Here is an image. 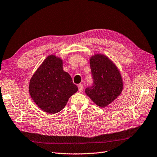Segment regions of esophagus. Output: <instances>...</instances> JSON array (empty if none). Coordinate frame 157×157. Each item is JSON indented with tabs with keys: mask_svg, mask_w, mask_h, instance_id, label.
Here are the masks:
<instances>
[{
	"mask_svg": "<svg viewBox=\"0 0 157 157\" xmlns=\"http://www.w3.org/2000/svg\"><path fill=\"white\" fill-rule=\"evenodd\" d=\"M78 89L79 92H82L83 90V85L82 84L78 85Z\"/></svg>",
	"mask_w": 157,
	"mask_h": 157,
	"instance_id": "34e87169",
	"label": "esophagus"
}]
</instances>
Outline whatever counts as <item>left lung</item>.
<instances>
[{"label":"left lung","instance_id":"1","mask_svg":"<svg viewBox=\"0 0 157 157\" xmlns=\"http://www.w3.org/2000/svg\"><path fill=\"white\" fill-rule=\"evenodd\" d=\"M89 62L94 81L92 89H86L85 93L96 105L106 107L122 92V76L117 66L105 54L92 55Z\"/></svg>","mask_w":157,"mask_h":157}]
</instances>
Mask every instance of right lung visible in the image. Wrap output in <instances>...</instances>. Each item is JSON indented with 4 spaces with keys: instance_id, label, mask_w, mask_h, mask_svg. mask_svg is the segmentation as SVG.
I'll return each mask as SVG.
<instances>
[{
    "instance_id": "right-lung-1",
    "label": "right lung",
    "mask_w": 157,
    "mask_h": 157,
    "mask_svg": "<svg viewBox=\"0 0 157 157\" xmlns=\"http://www.w3.org/2000/svg\"><path fill=\"white\" fill-rule=\"evenodd\" d=\"M63 66L61 57L50 55L34 72L29 83L32 99L39 108L48 114L61 111L78 90Z\"/></svg>"
}]
</instances>
